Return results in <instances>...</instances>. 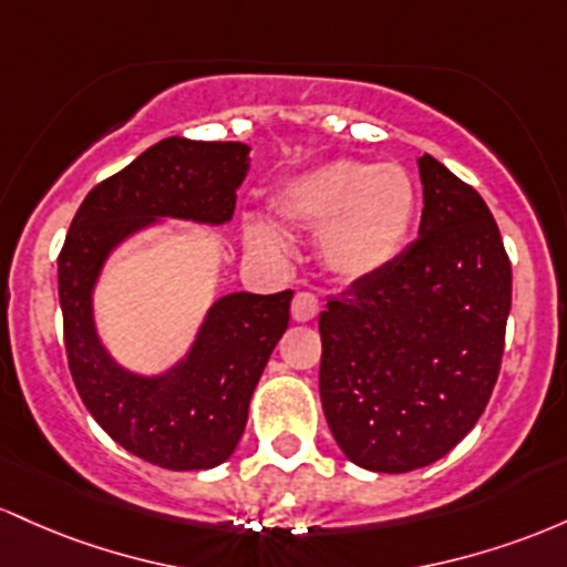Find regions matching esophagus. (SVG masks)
Listing matches in <instances>:
<instances>
[{"label": "esophagus", "mask_w": 567, "mask_h": 567, "mask_svg": "<svg viewBox=\"0 0 567 567\" xmlns=\"http://www.w3.org/2000/svg\"><path fill=\"white\" fill-rule=\"evenodd\" d=\"M318 310H321V305H318V300L310 295V291H297L295 302H291V318H295L297 323L313 321Z\"/></svg>", "instance_id": "esophagus-1"}]
</instances>
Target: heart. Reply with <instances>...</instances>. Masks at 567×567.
<instances>
[{
	"label": "heart",
	"mask_w": 567,
	"mask_h": 567,
	"mask_svg": "<svg viewBox=\"0 0 567 567\" xmlns=\"http://www.w3.org/2000/svg\"><path fill=\"white\" fill-rule=\"evenodd\" d=\"M272 208L305 233H318L323 270L342 284L383 276L410 244L417 187L396 163L334 157L289 176L272 193ZM246 244L265 254H289V238L267 219H251Z\"/></svg>",
	"instance_id": "1"
}]
</instances>
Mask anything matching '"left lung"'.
Segmentation results:
<instances>
[{
  "instance_id": "1",
  "label": "left lung",
  "mask_w": 567,
  "mask_h": 567,
  "mask_svg": "<svg viewBox=\"0 0 567 567\" xmlns=\"http://www.w3.org/2000/svg\"><path fill=\"white\" fill-rule=\"evenodd\" d=\"M417 240L318 316L323 415L367 472L431 466L485 412L504 355L512 265L476 189L423 155Z\"/></svg>"
}]
</instances>
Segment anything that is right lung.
<instances>
[{"label": "right lung", "instance_id": "1", "mask_svg": "<svg viewBox=\"0 0 567 567\" xmlns=\"http://www.w3.org/2000/svg\"><path fill=\"white\" fill-rule=\"evenodd\" d=\"M251 146L152 144L82 200L59 257V300L69 369L93 421L131 455L171 472H203L235 453L267 359L276 351L295 291H233L206 310L187 351L155 374L114 359L95 321L106 262L131 238L171 219L221 227L251 168Z\"/></svg>", "mask_w": 567, "mask_h": 567}]
</instances>
